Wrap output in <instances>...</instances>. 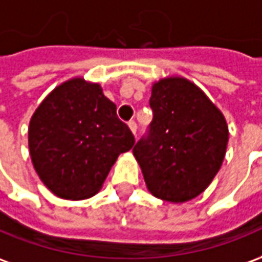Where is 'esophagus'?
<instances>
[{
	"mask_svg": "<svg viewBox=\"0 0 262 262\" xmlns=\"http://www.w3.org/2000/svg\"><path fill=\"white\" fill-rule=\"evenodd\" d=\"M129 129H130L133 135H136L137 125H136V122H135V120H130V122H129Z\"/></svg>",
	"mask_w": 262,
	"mask_h": 262,
	"instance_id": "34e87169",
	"label": "esophagus"
}]
</instances>
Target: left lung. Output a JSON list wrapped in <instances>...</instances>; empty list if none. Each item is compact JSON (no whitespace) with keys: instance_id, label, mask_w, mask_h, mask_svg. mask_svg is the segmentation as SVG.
Instances as JSON below:
<instances>
[{"instance_id":"obj_1","label":"left lung","mask_w":262,"mask_h":262,"mask_svg":"<svg viewBox=\"0 0 262 262\" xmlns=\"http://www.w3.org/2000/svg\"><path fill=\"white\" fill-rule=\"evenodd\" d=\"M153 120L133 147L151 194L184 203L201 194L219 173L228 143L223 113L194 83L166 78L151 88Z\"/></svg>"}]
</instances>
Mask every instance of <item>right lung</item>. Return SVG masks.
Returning <instances> with one entry per match:
<instances>
[{
	"label": "right lung",
	"mask_w": 262,
	"mask_h": 262,
	"mask_svg": "<svg viewBox=\"0 0 262 262\" xmlns=\"http://www.w3.org/2000/svg\"><path fill=\"white\" fill-rule=\"evenodd\" d=\"M29 153L39 179L55 195L83 200L102 187L135 136L98 83L74 78L56 86L32 115Z\"/></svg>",
	"instance_id": "obj_1"
}]
</instances>
